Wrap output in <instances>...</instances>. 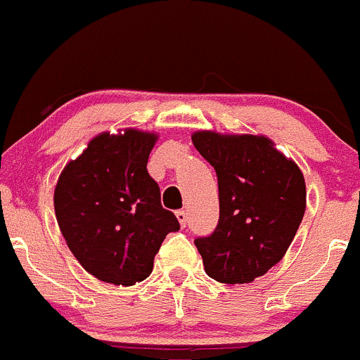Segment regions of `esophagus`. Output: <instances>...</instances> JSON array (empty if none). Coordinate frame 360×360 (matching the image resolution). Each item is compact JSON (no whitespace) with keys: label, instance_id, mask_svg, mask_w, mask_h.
Wrapping results in <instances>:
<instances>
[{"label":"esophagus","instance_id":"1","mask_svg":"<svg viewBox=\"0 0 360 360\" xmlns=\"http://www.w3.org/2000/svg\"><path fill=\"white\" fill-rule=\"evenodd\" d=\"M176 218H179L181 227H185V225H187V220H188V218H187V211L179 210V211H176Z\"/></svg>","mask_w":360,"mask_h":360}]
</instances>
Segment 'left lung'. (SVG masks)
<instances>
[{"instance_id":"1","label":"left lung","mask_w":360,"mask_h":360,"mask_svg":"<svg viewBox=\"0 0 360 360\" xmlns=\"http://www.w3.org/2000/svg\"><path fill=\"white\" fill-rule=\"evenodd\" d=\"M192 142L218 179V225L194 240L206 274L218 283H251L283 260L295 239L305 179L265 136L198 131Z\"/></svg>"}]
</instances>
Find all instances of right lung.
<instances>
[{"label":"right lung","mask_w":360,"mask_h":360,"mask_svg":"<svg viewBox=\"0 0 360 360\" xmlns=\"http://www.w3.org/2000/svg\"><path fill=\"white\" fill-rule=\"evenodd\" d=\"M155 140L139 129L102 133L65 166L55 187V214L69 250L103 283L147 279L165 237L180 229L147 172Z\"/></svg>","instance_id":"right-lung-1"}]
</instances>
